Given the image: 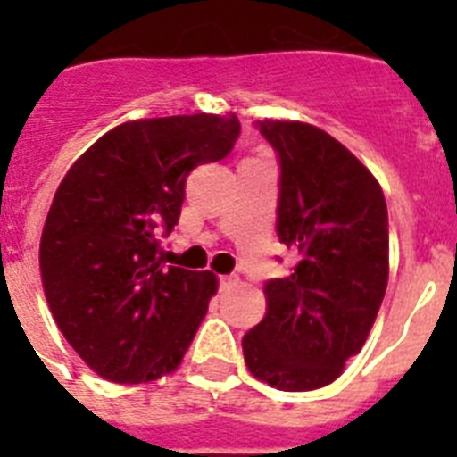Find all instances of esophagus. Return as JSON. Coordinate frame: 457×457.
Wrapping results in <instances>:
<instances>
[{"label":"esophagus","instance_id":"obj_1","mask_svg":"<svg viewBox=\"0 0 457 457\" xmlns=\"http://www.w3.org/2000/svg\"><path fill=\"white\" fill-rule=\"evenodd\" d=\"M233 286H237L236 274H224V277H220V290H231Z\"/></svg>","mask_w":457,"mask_h":457}]
</instances>
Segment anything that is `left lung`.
<instances>
[{"label":"left lung","mask_w":457,"mask_h":457,"mask_svg":"<svg viewBox=\"0 0 457 457\" xmlns=\"http://www.w3.org/2000/svg\"><path fill=\"white\" fill-rule=\"evenodd\" d=\"M278 160L277 236L300 258L265 281V318L242 338L253 378L311 391L366 343L389 278V215L378 180L309 123L253 125Z\"/></svg>","instance_id":"8db88e82"}]
</instances>
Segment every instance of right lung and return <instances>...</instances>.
I'll return each instance as SVG.
<instances>
[{
  "label": "right lung",
  "mask_w": 457,
  "mask_h": 457,
  "mask_svg": "<svg viewBox=\"0 0 457 457\" xmlns=\"http://www.w3.org/2000/svg\"><path fill=\"white\" fill-rule=\"evenodd\" d=\"M236 116H167L100 137L54 194L40 277L56 325L100 378L137 385L180 364L217 277L164 263L187 176L224 160Z\"/></svg>",
  "instance_id": "add662e5"
}]
</instances>
